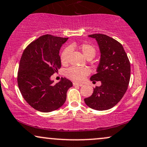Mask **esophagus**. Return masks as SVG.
Wrapping results in <instances>:
<instances>
[{"label": "esophagus", "instance_id": "1", "mask_svg": "<svg viewBox=\"0 0 147 147\" xmlns=\"http://www.w3.org/2000/svg\"><path fill=\"white\" fill-rule=\"evenodd\" d=\"M73 86H80V87H81V86H83V84H78V83H75L74 82L73 83Z\"/></svg>", "mask_w": 147, "mask_h": 147}]
</instances>
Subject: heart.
Instances as JSON below:
<instances>
[{
  "mask_svg": "<svg viewBox=\"0 0 147 147\" xmlns=\"http://www.w3.org/2000/svg\"><path fill=\"white\" fill-rule=\"evenodd\" d=\"M77 47L80 50L84 55L88 59H92L96 53V50L95 47L90 44L83 43L81 45L77 46L75 44H71L69 47L65 48L60 55V60L63 65H66L68 63L69 55L70 53V50ZM90 74V70L86 68H78V67H71L66 71V76L68 79L74 81L81 82L85 79L86 76Z\"/></svg>",
  "mask_w": 147,
  "mask_h": 147,
  "instance_id": "b5f03b06",
  "label": "heart"
}]
</instances>
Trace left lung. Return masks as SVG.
I'll use <instances>...</instances> for the list:
<instances>
[{
  "instance_id": "1",
  "label": "left lung",
  "mask_w": 147,
  "mask_h": 147,
  "mask_svg": "<svg viewBox=\"0 0 147 147\" xmlns=\"http://www.w3.org/2000/svg\"><path fill=\"white\" fill-rule=\"evenodd\" d=\"M89 37L96 39L100 51L97 72L90 80L100 81L101 86L94 88L92 94L84 101L92 109L107 110L116 105L126 92L130 80V62L123 45L114 38L100 33Z\"/></svg>"
}]
</instances>
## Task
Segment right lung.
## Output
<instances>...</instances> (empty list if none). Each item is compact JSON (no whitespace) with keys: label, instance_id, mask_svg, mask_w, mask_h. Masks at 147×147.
I'll return each instance as SVG.
<instances>
[{"label":"right lung","instance_id":"right-lung-1","mask_svg":"<svg viewBox=\"0 0 147 147\" xmlns=\"http://www.w3.org/2000/svg\"><path fill=\"white\" fill-rule=\"evenodd\" d=\"M68 38L44 35L30 43L21 57L18 85L23 98L33 108L42 112L56 110L66 100L72 83L61 78L55 85L51 76L61 68L59 50Z\"/></svg>","mask_w":147,"mask_h":147}]
</instances>
